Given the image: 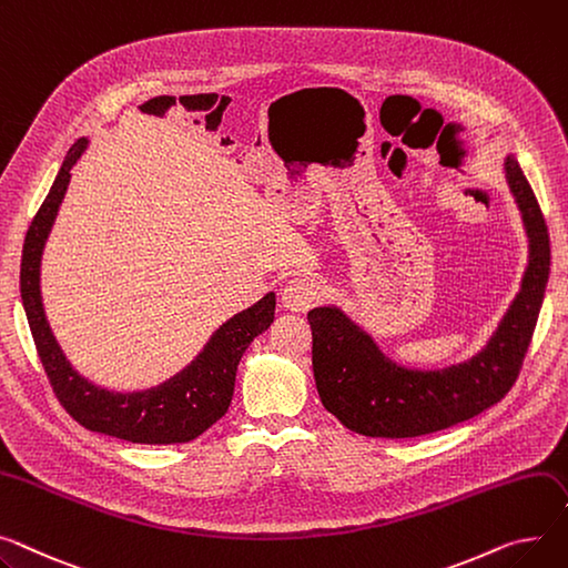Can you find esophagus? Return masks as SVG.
<instances>
[{"label": "esophagus", "mask_w": 568, "mask_h": 568, "mask_svg": "<svg viewBox=\"0 0 568 568\" xmlns=\"http://www.w3.org/2000/svg\"><path fill=\"white\" fill-rule=\"evenodd\" d=\"M281 294H283V306L287 311L306 313L320 301L322 285L311 276H296V278L287 281V285L283 287Z\"/></svg>", "instance_id": "34e87169"}]
</instances>
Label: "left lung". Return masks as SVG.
Instances as JSON below:
<instances>
[{"label":"left lung","instance_id":"left-lung-1","mask_svg":"<svg viewBox=\"0 0 568 568\" xmlns=\"http://www.w3.org/2000/svg\"><path fill=\"white\" fill-rule=\"evenodd\" d=\"M505 171L530 237V262L498 331L468 363L438 372L406 369L337 308L308 313L317 393L347 429L372 438L425 436L475 418L511 390L541 311L550 237L532 186L511 155Z\"/></svg>","mask_w":568,"mask_h":568}]
</instances>
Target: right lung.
<instances>
[{
  "label": "right lung",
  "mask_w": 568,
  "mask_h": 568,
  "mask_svg": "<svg viewBox=\"0 0 568 568\" xmlns=\"http://www.w3.org/2000/svg\"><path fill=\"white\" fill-rule=\"evenodd\" d=\"M87 139L78 141L45 196L38 207L22 248L20 264V292L29 320V328L41 358L48 382L61 406L91 432L116 436L130 443L171 445L199 438L219 418H223L233 402L237 365L253 343V337L267 331L274 322L276 296L270 292L255 306L225 322L203 349V354L184 372L160 388L145 393H109L102 390L74 372L48 326L38 270L48 233L54 223L57 210L70 182V169L82 155Z\"/></svg>",
  "instance_id": "add662e5"
}]
</instances>
